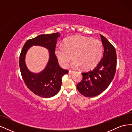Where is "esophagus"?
I'll list each match as a JSON object with an SVG mask.
<instances>
[{"label": "esophagus", "mask_w": 132, "mask_h": 132, "mask_svg": "<svg viewBox=\"0 0 132 132\" xmlns=\"http://www.w3.org/2000/svg\"><path fill=\"white\" fill-rule=\"evenodd\" d=\"M75 72L74 71H73V70H69V74H73Z\"/></svg>", "instance_id": "1"}]
</instances>
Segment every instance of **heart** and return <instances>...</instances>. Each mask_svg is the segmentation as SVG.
<instances>
[{
  "label": "heart",
  "instance_id": "b5f03b06",
  "mask_svg": "<svg viewBox=\"0 0 132 132\" xmlns=\"http://www.w3.org/2000/svg\"><path fill=\"white\" fill-rule=\"evenodd\" d=\"M103 51L102 43L91 37L77 35L66 39L63 45L58 46L55 54L61 65L67 67L71 64L74 68L81 67L82 69H93L100 61Z\"/></svg>",
  "mask_w": 132,
  "mask_h": 132
}]
</instances>
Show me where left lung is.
<instances>
[{"label":"left lung","instance_id":"left-lung-1","mask_svg":"<svg viewBox=\"0 0 132 132\" xmlns=\"http://www.w3.org/2000/svg\"><path fill=\"white\" fill-rule=\"evenodd\" d=\"M100 36L104 47L103 58L93 70L82 73V80L77 85L79 93L87 97L96 96L105 91L112 81L116 70L115 48L103 36Z\"/></svg>","mask_w":132,"mask_h":132}]
</instances>
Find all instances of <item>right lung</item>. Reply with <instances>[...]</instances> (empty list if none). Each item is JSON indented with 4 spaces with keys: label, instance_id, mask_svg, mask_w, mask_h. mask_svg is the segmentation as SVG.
Returning a JSON list of instances; mask_svg holds the SVG:
<instances>
[{
    "label": "right lung",
    "instance_id": "right-lung-1",
    "mask_svg": "<svg viewBox=\"0 0 132 132\" xmlns=\"http://www.w3.org/2000/svg\"><path fill=\"white\" fill-rule=\"evenodd\" d=\"M59 32L40 35L27 40L23 46L19 58V65L22 78L26 85L33 93L39 96L49 98L56 95L61 89L62 78L68 70L60 67L55 54ZM32 45H39L49 50L50 58L45 68L40 73H32L28 69L24 62L27 52Z\"/></svg>",
    "mask_w": 132,
    "mask_h": 132
}]
</instances>
